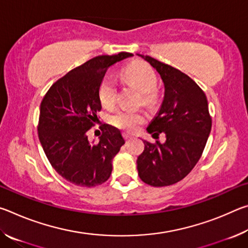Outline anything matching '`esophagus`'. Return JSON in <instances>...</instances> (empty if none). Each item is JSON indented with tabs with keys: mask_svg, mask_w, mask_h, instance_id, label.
Wrapping results in <instances>:
<instances>
[{
	"mask_svg": "<svg viewBox=\"0 0 248 248\" xmlns=\"http://www.w3.org/2000/svg\"><path fill=\"white\" fill-rule=\"evenodd\" d=\"M124 140L127 141V142L132 139V137H131V136H129L128 133H124Z\"/></svg>",
	"mask_w": 248,
	"mask_h": 248,
	"instance_id": "obj_1",
	"label": "esophagus"
}]
</instances>
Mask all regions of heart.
Masks as SVG:
<instances>
[{
	"instance_id": "heart-1",
	"label": "heart",
	"mask_w": 248,
	"mask_h": 248,
	"mask_svg": "<svg viewBox=\"0 0 248 248\" xmlns=\"http://www.w3.org/2000/svg\"><path fill=\"white\" fill-rule=\"evenodd\" d=\"M125 82L140 92L145 105H151L156 100L157 78L154 70L142 61H134L128 64L121 72ZM117 85L110 77H104L98 85V98L104 107H111L116 102ZM109 124L128 132L137 131L144 123V116L140 112L130 110H118L109 117Z\"/></svg>"
}]
</instances>
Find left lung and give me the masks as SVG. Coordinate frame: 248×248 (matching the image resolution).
Instances as JSON below:
<instances>
[{"instance_id":"left-lung-1","label":"left lung","mask_w":248,"mask_h":248,"mask_svg":"<svg viewBox=\"0 0 248 248\" xmlns=\"http://www.w3.org/2000/svg\"><path fill=\"white\" fill-rule=\"evenodd\" d=\"M138 56L157 71L165 86L161 109L146 130L154 139L161 133L166 136L165 143L143 140L138 174L151 186H170L186 177L202 155L212 124L208 100L198 84L182 71L152 57Z\"/></svg>"}]
</instances>
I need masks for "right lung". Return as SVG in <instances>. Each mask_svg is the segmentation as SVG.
<instances>
[{
  "label": "right lung",
  "mask_w": 248,
  "mask_h": 248,
  "mask_svg": "<svg viewBox=\"0 0 248 248\" xmlns=\"http://www.w3.org/2000/svg\"><path fill=\"white\" fill-rule=\"evenodd\" d=\"M132 53L98 56L71 70L52 84L40 104L38 137L50 164L68 182L94 187L110 177L111 161L124 140L120 131L104 125L97 142L87 131L102 109L98 85L109 66Z\"/></svg>",
  "instance_id": "right-lung-1"
}]
</instances>
